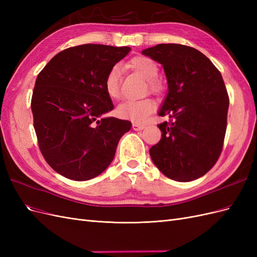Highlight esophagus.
<instances>
[{"label":"esophagus","mask_w":257,"mask_h":257,"mask_svg":"<svg viewBox=\"0 0 257 257\" xmlns=\"http://www.w3.org/2000/svg\"><path fill=\"white\" fill-rule=\"evenodd\" d=\"M145 128L144 124H139V123H133V130L134 131H142Z\"/></svg>","instance_id":"1"}]
</instances>
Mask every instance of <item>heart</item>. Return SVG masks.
<instances>
[{"mask_svg": "<svg viewBox=\"0 0 257 257\" xmlns=\"http://www.w3.org/2000/svg\"><path fill=\"white\" fill-rule=\"evenodd\" d=\"M130 66L141 74L148 80V85L151 91L161 90L160 82L155 79L159 74V67L155 62L148 57H137L130 62ZM107 95L112 99L120 97V68L113 66L107 73L104 81ZM155 109V103L151 98L127 99L116 107V114L120 118L134 122H144Z\"/></svg>", "mask_w": 257, "mask_h": 257, "instance_id": "b5f03b06", "label": "heart"}]
</instances>
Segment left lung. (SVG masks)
I'll use <instances>...</instances> for the list:
<instances>
[{
  "instance_id": "left-lung-1",
  "label": "left lung",
  "mask_w": 257,
  "mask_h": 257,
  "mask_svg": "<svg viewBox=\"0 0 257 257\" xmlns=\"http://www.w3.org/2000/svg\"><path fill=\"white\" fill-rule=\"evenodd\" d=\"M142 53L164 68L168 92L159 115L172 119L158 125L162 137L150 157L172 180H195L213 167L223 148L229 99L222 75L189 46L159 44Z\"/></svg>"
}]
</instances>
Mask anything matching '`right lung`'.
Segmentation results:
<instances>
[{
  "label": "right lung",
  "mask_w": 257,
  "mask_h": 257,
  "mask_svg": "<svg viewBox=\"0 0 257 257\" xmlns=\"http://www.w3.org/2000/svg\"><path fill=\"white\" fill-rule=\"evenodd\" d=\"M130 47L85 44L56 54L38 74L31 102L43 157L58 174L85 181L102 174L132 123L113 109L104 81Z\"/></svg>",
  "instance_id": "obj_1"
}]
</instances>
